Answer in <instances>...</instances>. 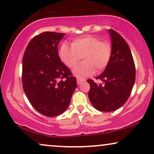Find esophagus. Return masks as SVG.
I'll use <instances>...</instances> for the list:
<instances>
[{
    "instance_id": "1",
    "label": "esophagus",
    "mask_w": 154,
    "mask_h": 154,
    "mask_svg": "<svg viewBox=\"0 0 154 154\" xmlns=\"http://www.w3.org/2000/svg\"><path fill=\"white\" fill-rule=\"evenodd\" d=\"M84 79H79V78H78V79H77V84H81L82 83L84 82Z\"/></svg>"
}]
</instances>
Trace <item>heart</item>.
I'll use <instances>...</instances> for the list:
<instances>
[{
	"mask_svg": "<svg viewBox=\"0 0 154 154\" xmlns=\"http://www.w3.org/2000/svg\"><path fill=\"white\" fill-rule=\"evenodd\" d=\"M59 56L62 62L69 68L77 66L80 60L85 61L75 68L73 73L78 77H86L103 70L109 64L112 57V46L99 37L87 35L73 40L71 46L63 43Z\"/></svg>",
	"mask_w": 154,
	"mask_h": 154,
	"instance_id": "b5f03b06",
	"label": "heart"
}]
</instances>
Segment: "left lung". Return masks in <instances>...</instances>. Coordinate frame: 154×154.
Here are the masks:
<instances>
[{
	"instance_id": "8db88e82",
	"label": "left lung",
	"mask_w": 154,
	"mask_h": 154,
	"mask_svg": "<svg viewBox=\"0 0 154 154\" xmlns=\"http://www.w3.org/2000/svg\"><path fill=\"white\" fill-rule=\"evenodd\" d=\"M111 36L112 57L104 71L96 79L101 80L97 84L93 80L88 97L94 108L102 112H112L120 108L128 99L135 82L136 68L130 47L121 35L109 29Z\"/></svg>"
}]
</instances>
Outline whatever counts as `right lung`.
<instances>
[{
	"mask_svg": "<svg viewBox=\"0 0 154 154\" xmlns=\"http://www.w3.org/2000/svg\"><path fill=\"white\" fill-rule=\"evenodd\" d=\"M64 35L51 31L39 34L29 42L23 55L24 93L33 108L46 116L62 114L77 86L58 55V44Z\"/></svg>",
	"mask_w": 154,
	"mask_h": 154,
	"instance_id": "right-lung-1",
	"label": "right lung"
}]
</instances>
